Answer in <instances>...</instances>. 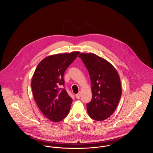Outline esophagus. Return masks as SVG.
Listing matches in <instances>:
<instances>
[{
	"instance_id": "esophagus-1",
	"label": "esophagus",
	"mask_w": 153,
	"mask_h": 153,
	"mask_svg": "<svg viewBox=\"0 0 153 153\" xmlns=\"http://www.w3.org/2000/svg\"><path fill=\"white\" fill-rule=\"evenodd\" d=\"M76 98L77 99H79L80 98V93H79V94H76Z\"/></svg>"
}]
</instances>
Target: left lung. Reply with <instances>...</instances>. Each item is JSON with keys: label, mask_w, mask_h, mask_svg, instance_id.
I'll return each instance as SVG.
<instances>
[{"label": "left lung", "mask_w": 153, "mask_h": 153, "mask_svg": "<svg viewBox=\"0 0 153 153\" xmlns=\"http://www.w3.org/2000/svg\"><path fill=\"white\" fill-rule=\"evenodd\" d=\"M79 57L87 67L92 85V99L87 104L89 117L97 121L109 117L115 111L122 95L120 79L115 67L94 53Z\"/></svg>", "instance_id": "left-lung-1"}]
</instances>
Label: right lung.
Masks as SVG:
<instances>
[{
  "label": "right lung",
  "mask_w": 153,
  "mask_h": 153,
  "mask_svg": "<svg viewBox=\"0 0 153 153\" xmlns=\"http://www.w3.org/2000/svg\"><path fill=\"white\" fill-rule=\"evenodd\" d=\"M80 53H59L44 58L33 75L31 88L34 100L45 117L59 122L69 114L73 102L64 88V74Z\"/></svg>",
  "instance_id": "right-lung-1"
}]
</instances>
